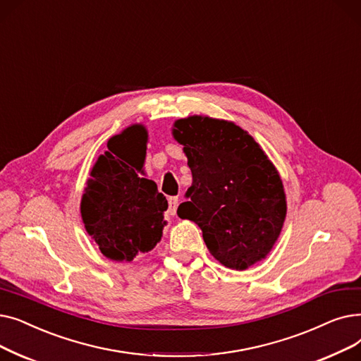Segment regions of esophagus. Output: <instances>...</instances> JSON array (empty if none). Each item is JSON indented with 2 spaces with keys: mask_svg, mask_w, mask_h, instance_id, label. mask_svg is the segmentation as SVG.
<instances>
[{
  "mask_svg": "<svg viewBox=\"0 0 361 361\" xmlns=\"http://www.w3.org/2000/svg\"><path fill=\"white\" fill-rule=\"evenodd\" d=\"M178 205H179V198L178 197H170L169 198V214L170 216H175L176 210H178Z\"/></svg>",
  "mask_w": 361,
  "mask_h": 361,
  "instance_id": "34e87169",
  "label": "esophagus"
}]
</instances>
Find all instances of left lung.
Masks as SVG:
<instances>
[{"instance_id": "obj_1", "label": "left lung", "mask_w": 361, "mask_h": 361, "mask_svg": "<svg viewBox=\"0 0 361 361\" xmlns=\"http://www.w3.org/2000/svg\"><path fill=\"white\" fill-rule=\"evenodd\" d=\"M171 135L192 171L179 217L197 223L210 254L228 269L266 259L283 228L286 195L259 142L229 120L197 114L176 120Z\"/></svg>"}]
</instances>
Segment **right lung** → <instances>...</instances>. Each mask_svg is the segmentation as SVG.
I'll return each mask as SVG.
<instances>
[{
	"label": "right lung",
	"instance_id": "right-lung-1",
	"mask_svg": "<svg viewBox=\"0 0 361 361\" xmlns=\"http://www.w3.org/2000/svg\"><path fill=\"white\" fill-rule=\"evenodd\" d=\"M148 130L135 123L111 136L90 171L80 216L102 255L132 262L161 241L167 200L144 175Z\"/></svg>",
	"mask_w": 361,
	"mask_h": 361
}]
</instances>
